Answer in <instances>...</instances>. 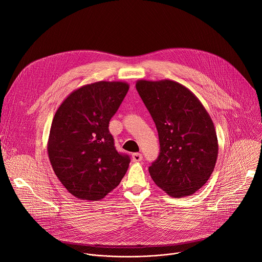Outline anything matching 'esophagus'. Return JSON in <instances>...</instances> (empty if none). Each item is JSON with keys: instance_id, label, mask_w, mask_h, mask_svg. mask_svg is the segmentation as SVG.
<instances>
[{"instance_id": "obj_1", "label": "esophagus", "mask_w": 262, "mask_h": 262, "mask_svg": "<svg viewBox=\"0 0 262 262\" xmlns=\"http://www.w3.org/2000/svg\"><path fill=\"white\" fill-rule=\"evenodd\" d=\"M142 159H143V156L141 154H133V156H132L133 162H136V163L141 162Z\"/></svg>"}]
</instances>
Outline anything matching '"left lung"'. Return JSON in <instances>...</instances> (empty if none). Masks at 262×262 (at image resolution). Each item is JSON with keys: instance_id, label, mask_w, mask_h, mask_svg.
Instances as JSON below:
<instances>
[{"instance_id": "left-lung-1", "label": "left lung", "mask_w": 262, "mask_h": 262, "mask_svg": "<svg viewBox=\"0 0 262 262\" xmlns=\"http://www.w3.org/2000/svg\"><path fill=\"white\" fill-rule=\"evenodd\" d=\"M160 140V155L149 167L158 186L174 198L190 196L213 172L219 145L213 122L197 96L171 81L136 83Z\"/></svg>"}]
</instances>
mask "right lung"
Instances as JSON below:
<instances>
[{
  "label": "right lung",
  "mask_w": 262,
  "mask_h": 262,
  "mask_svg": "<svg viewBox=\"0 0 262 262\" xmlns=\"http://www.w3.org/2000/svg\"><path fill=\"white\" fill-rule=\"evenodd\" d=\"M128 89L125 82L88 84L71 92L58 107L48 154L55 174L74 197L100 200L125 175L130 159L116 150L108 123Z\"/></svg>",
  "instance_id": "add662e5"
}]
</instances>
